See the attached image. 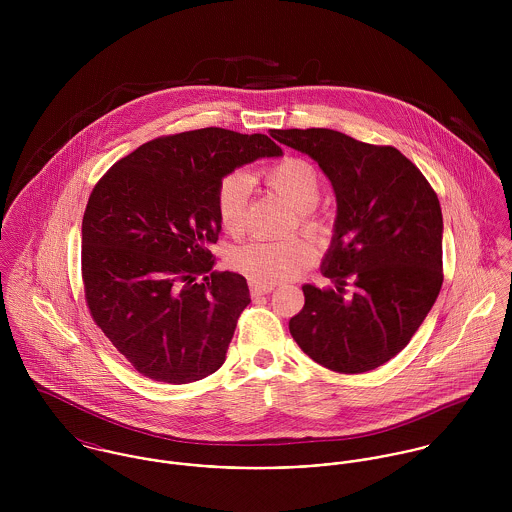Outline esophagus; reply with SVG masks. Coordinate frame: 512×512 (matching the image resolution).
Wrapping results in <instances>:
<instances>
[{
    "label": "esophagus",
    "instance_id": "esophagus-1",
    "mask_svg": "<svg viewBox=\"0 0 512 512\" xmlns=\"http://www.w3.org/2000/svg\"><path fill=\"white\" fill-rule=\"evenodd\" d=\"M272 290H274L272 284H258V282H252V284H250V292H252L254 297H256V295H266V293H270Z\"/></svg>",
    "mask_w": 512,
    "mask_h": 512
}]
</instances>
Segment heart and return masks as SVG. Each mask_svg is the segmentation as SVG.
<instances>
[{
  "instance_id": "obj_1",
  "label": "heart",
  "mask_w": 512,
  "mask_h": 512,
  "mask_svg": "<svg viewBox=\"0 0 512 512\" xmlns=\"http://www.w3.org/2000/svg\"><path fill=\"white\" fill-rule=\"evenodd\" d=\"M268 185L286 197L299 213L303 228L315 232L321 222L311 215V209L321 197V177L317 169L299 157H286L264 171ZM252 189V175L232 171L220 179L215 193V209L220 224L230 234H240L246 219V201ZM319 254L317 242L307 236L290 240H250L234 246L228 254V264L258 284H276L292 278L315 262Z\"/></svg>"
}]
</instances>
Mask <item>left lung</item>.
Masks as SVG:
<instances>
[{"label":"left lung","mask_w":512,"mask_h":512,"mask_svg":"<svg viewBox=\"0 0 512 512\" xmlns=\"http://www.w3.org/2000/svg\"><path fill=\"white\" fill-rule=\"evenodd\" d=\"M329 177L337 220L321 272L333 288L305 284L290 319L301 351L329 370L359 374L388 363L438 299L443 219L438 195L396 147L327 128L274 130Z\"/></svg>","instance_id":"left-lung-1"}]
</instances>
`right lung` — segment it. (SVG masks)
<instances>
[{"mask_svg":"<svg viewBox=\"0 0 512 512\" xmlns=\"http://www.w3.org/2000/svg\"><path fill=\"white\" fill-rule=\"evenodd\" d=\"M282 147L203 128L161 136L116 161L82 217V282L94 323L151 380L217 372L250 303L244 276L213 270L220 179Z\"/></svg>","mask_w":512,"mask_h":512,"instance_id":"add662e5","label":"right lung"}]
</instances>
